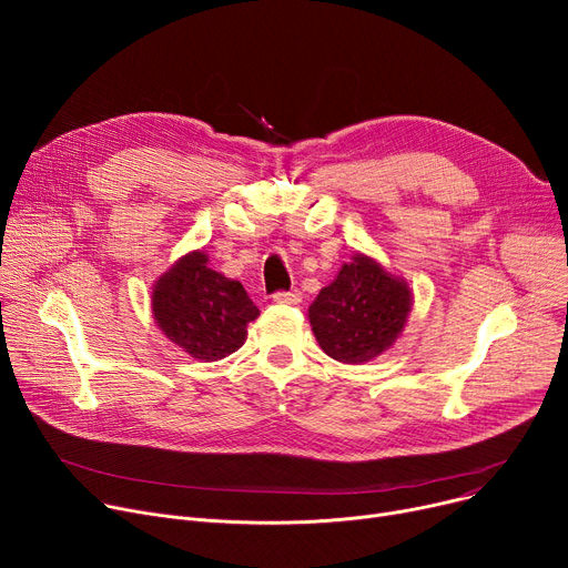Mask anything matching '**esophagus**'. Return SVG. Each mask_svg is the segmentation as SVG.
<instances>
[{
    "instance_id": "1",
    "label": "esophagus",
    "mask_w": 568,
    "mask_h": 568,
    "mask_svg": "<svg viewBox=\"0 0 568 568\" xmlns=\"http://www.w3.org/2000/svg\"><path fill=\"white\" fill-rule=\"evenodd\" d=\"M276 304H300L302 302V292L300 290H290V292H276L274 294Z\"/></svg>"
}]
</instances>
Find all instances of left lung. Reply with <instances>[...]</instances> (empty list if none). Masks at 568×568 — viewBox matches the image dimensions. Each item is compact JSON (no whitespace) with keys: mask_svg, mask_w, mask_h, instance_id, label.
Returning a JSON list of instances; mask_svg holds the SVG:
<instances>
[{"mask_svg":"<svg viewBox=\"0 0 568 568\" xmlns=\"http://www.w3.org/2000/svg\"><path fill=\"white\" fill-rule=\"evenodd\" d=\"M414 296L405 278L356 251L308 308L313 334L332 359L366 364L403 334Z\"/></svg>","mask_w":568,"mask_h":568,"instance_id":"obj_1","label":"left lung"}]
</instances>
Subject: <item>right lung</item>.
<instances>
[{"label": "right lung", "mask_w": 568, "mask_h": 568, "mask_svg": "<svg viewBox=\"0 0 568 568\" xmlns=\"http://www.w3.org/2000/svg\"><path fill=\"white\" fill-rule=\"evenodd\" d=\"M159 329L193 359L219 362L246 343L260 311L244 285L209 266L204 251L179 257L152 290Z\"/></svg>", "instance_id": "obj_1"}]
</instances>
